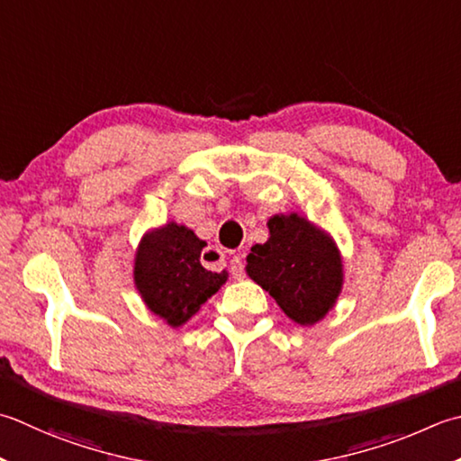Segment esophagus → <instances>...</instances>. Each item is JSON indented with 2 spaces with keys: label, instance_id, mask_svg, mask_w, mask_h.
Wrapping results in <instances>:
<instances>
[{
  "label": "esophagus",
  "instance_id": "34e87169",
  "mask_svg": "<svg viewBox=\"0 0 461 461\" xmlns=\"http://www.w3.org/2000/svg\"><path fill=\"white\" fill-rule=\"evenodd\" d=\"M230 272H231V276L236 277V279L243 277V261H241L240 256H233L230 259Z\"/></svg>",
  "mask_w": 461,
  "mask_h": 461
}]
</instances>
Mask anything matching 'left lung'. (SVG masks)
I'll return each mask as SVG.
<instances>
[{"mask_svg": "<svg viewBox=\"0 0 461 461\" xmlns=\"http://www.w3.org/2000/svg\"><path fill=\"white\" fill-rule=\"evenodd\" d=\"M269 238L256 243L246 274L300 326L321 321L344 287V258L331 233L300 213L267 220Z\"/></svg>", "mask_w": 461, "mask_h": 461, "instance_id": "obj_1", "label": "left lung"}]
</instances>
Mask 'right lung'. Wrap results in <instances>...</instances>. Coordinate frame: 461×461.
I'll return each instance as SVG.
<instances>
[{
    "label": "right lung",
    "instance_id": "right-lung-1",
    "mask_svg": "<svg viewBox=\"0 0 461 461\" xmlns=\"http://www.w3.org/2000/svg\"><path fill=\"white\" fill-rule=\"evenodd\" d=\"M203 246L187 225L167 221L143 233L135 249V290L169 328H182L228 282L225 269L207 272L200 264Z\"/></svg>",
    "mask_w": 461,
    "mask_h": 461
}]
</instances>
